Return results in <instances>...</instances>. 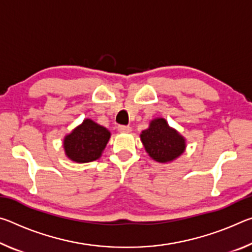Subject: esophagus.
Listing matches in <instances>:
<instances>
[{"instance_id": "1", "label": "esophagus", "mask_w": 252, "mask_h": 252, "mask_svg": "<svg viewBox=\"0 0 252 252\" xmlns=\"http://www.w3.org/2000/svg\"><path fill=\"white\" fill-rule=\"evenodd\" d=\"M118 130L120 132H130L131 126H119Z\"/></svg>"}]
</instances>
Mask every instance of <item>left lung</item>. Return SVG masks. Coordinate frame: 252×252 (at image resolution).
<instances>
[{"mask_svg": "<svg viewBox=\"0 0 252 252\" xmlns=\"http://www.w3.org/2000/svg\"><path fill=\"white\" fill-rule=\"evenodd\" d=\"M140 138L148 155L161 163L176 160L186 150V139L162 118L152 120Z\"/></svg>", "mask_w": 252, "mask_h": 252, "instance_id": "obj_1", "label": "left lung"}]
</instances>
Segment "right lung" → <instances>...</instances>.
<instances>
[{"label": "right lung", "instance_id": "right-lung-1", "mask_svg": "<svg viewBox=\"0 0 252 252\" xmlns=\"http://www.w3.org/2000/svg\"><path fill=\"white\" fill-rule=\"evenodd\" d=\"M110 136L106 127L85 119L63 140L65 156L78 163L94 161L101 157Z\"/></svg>", "mask_w": 252, "mask_h": 252}]
</instances>
